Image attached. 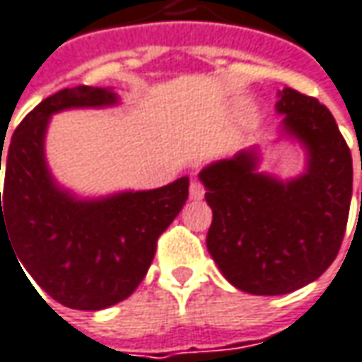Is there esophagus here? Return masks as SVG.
I'll return each instance as SVG.
<instances>
[{"mask_svg":"<svg viewBox=\"0 0 362 362\" xmlns=\"http://www.w3.org/2000/svg\"><path fill=\"white\" fill-rule=\"evenodd\" d=\"M204 194H206V187L202 185V181L194 179L192 185H189V197H192V199H202Z\"/></svg>","mask_w":362,"mask_h":362,"instance_id":"1","label":"esophagus"}]
</instances>
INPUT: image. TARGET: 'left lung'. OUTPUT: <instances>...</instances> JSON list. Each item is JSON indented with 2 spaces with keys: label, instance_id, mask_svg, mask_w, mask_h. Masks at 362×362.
<instances>
[{
  "label": "left lung",
  "instance_id": "left-lung-1",
  "mask_svg": "<svg viewBox=\"0 0 362 362\" xmlns=\"http://www.w3.org/2000/svg\"><path fill=\"white\" fill-rule=\"evenodd\" d=\"M276 107L309 152L303 177L282 183L257 173L253 150L199 173L212 208L210 255L233 286L268 297L293 293L332 266L352 197L350 148L329 109L293 88Z\"/></svg>",
  "mask_w": 362,
  "mask_h": 362
}]
</instances>
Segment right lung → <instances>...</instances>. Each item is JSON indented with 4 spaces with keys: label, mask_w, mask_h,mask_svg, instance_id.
<instances>
[{
    "label": "right lung",
    "mask_w": 362,
    "mask_h": 362,
    "mask_svg": "<svg viewBox=\"0 0 362 362\" xmlns=\"http://www.w3.org/2000/svg\"><path fill=\"white\" fill-rule=\"evenodd\" d=\"M115 103L113 92L96 86L55 92L22 119L6 154L0 245L1 237L12 243L18 259L49 297L82 311L111 307L138 288L158 237L189 195L187 177L158 189L92 202L76 199L55 185L42 154L49 117L71 107Z\"/></svg>",
    "instance_id": "obj_1"
}]
</instances>
